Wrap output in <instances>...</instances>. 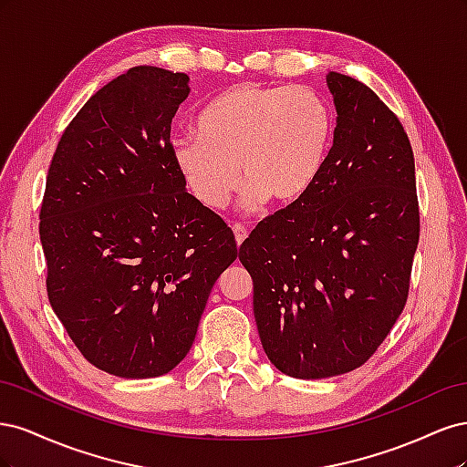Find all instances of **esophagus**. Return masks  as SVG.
<instances>
[{
    "instance_id": "1",
    "label": "esophagus",
    "mask_w": 467,
    "mask_h": 467,
    "mask_svg": "<svg viewBox=\"0 0 467 467\" xmlns=\"http://www.w3.org/2000/svg\"><path fill=\"white\" fill-rule=\"evenodd\" d=\"M232 230H234V235H235V244H237V247H239V245H242V244L245 242V239H247L249 232H247L245 225H242V223H235Z\"/></svg>"
}]
</instances>
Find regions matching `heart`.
Returning <instances> with one entry per match:
<instances>
[{"mask_svg":"<svg viewBox=\"0 0 467 467\" xmlns=\"http://www.w3.org/2000/svg\"><path fill=\"white\" fill-rule=\"evenodd\" d=\"M196 130L171 140L189 192L204 208L220 210L242 171V204L257 210L268 199L298 202L316 185L331 150L333 112L309 88L239 83L202 110Z\"/></svg>","mask_w":467,"mask_h":467,"instance_id":"obj_1","label":"heart"}]
</instances>
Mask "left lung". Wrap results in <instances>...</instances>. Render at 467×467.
I'll list each match as a JSON object with an SVG mask.
<instances>
[{
	"instance_id": "1",
	"label": "left lung",
	"mask_w": 467,
	"mask_h": 467,
	"mask_svg": "<svg viewBox=\"0 0 467 467\" xmlns=\"http://www.w3.org/2000/svg\"><path fill=\"white\" fill-rule=\"evenodd\" d=\"M337 126L316 185L239 247L261 345L292 378L358 368L403 312L419 244L415 160L398 117L355 78L327 74Z\"/></svg>"
}]
</instances>
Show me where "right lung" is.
<instances>
[{
	"mask_svg": "<svg viewBox=\"0 0 467 467\" xmlns=\"http://www.w3.org/2000/svg\"><path fill=\"white\" fill-rule=\"evenodd\" d=\"M189 93L187 74L130 67L81 107L48 169L38 232L50 306L81 355L119 378L173 370L237 259L232 230L171 158Z\"/></svg>",
	"mask_w": 467,
	"mask_h": 467,
	"instance_id": "add662e5",
	"label": "right lung"
}]
</instances>
